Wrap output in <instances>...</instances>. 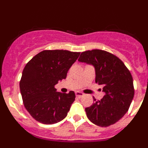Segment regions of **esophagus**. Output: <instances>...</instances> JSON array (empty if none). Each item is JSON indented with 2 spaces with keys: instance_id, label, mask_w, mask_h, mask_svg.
<instances>
[{
  "instance_id": "34e87169",
  "label": "esophagus",
  "mask_w": 148,
  "mask_h": 148,
  "mask_svg": "<svg viewBox=\"0 0 148 148\" xmlns=\"http://www.w3.org/2000/svg\"><path fill=\"white\" fill-rule=\"evenodd\" d=\"M84 94L83 92H75V95H76L77 97H78V98L82 97V96H84Z\"/></svg>"
}]
</instances>
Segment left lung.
<instances>
[{
    "instance_id": "obj_1",
    "label": "left lung",
    "mask_w": 148,
    "mask_h": 148,
    "mask_svg": "<svg viewBox=\"0 0 148 148\" xmlns=\"http://www.w3.org/2000/svg\"><path fill=\"white\" fill-rule=\"evenodd\" d=\"M78 61L95 67V83L103 87L105 95L85 108L87 118L100 127H108L121 119L134 96L133 77L125 64L107 51L92 49L83 52Z\"/></svg>"
}]
</instances>
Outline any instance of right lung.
<instances>
[{"label": "right lung", "instance_id": "right-lung-1", "mask_svg": "<svg viewBox=\"0 0 148 148\" xmlns=\"http://www.w3.org/2000/svg\"><path fill=\"white\" fill-rule=\"evenodd\" d=\"M79 55L68 50H44L26 64L20 81L21 93L24 107L36 121L53 125L66 116L75 92H57L55 85L66 78Z\"/></svg>", "mask_w": 148, "mask_h": 148}]
</instances>
